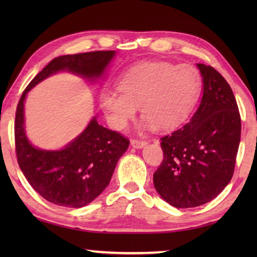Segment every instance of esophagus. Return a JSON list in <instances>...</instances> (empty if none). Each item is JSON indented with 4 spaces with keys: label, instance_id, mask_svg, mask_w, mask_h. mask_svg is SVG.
Wrapping results in <instances>:
<instances>
[{
    "label": "esophagus",
    "instance_id": "esophagus-1",
    "mask_svg": "<svg viewBox=\"0 0 257 257\" xmlns=\"http://www.w3.org/2000/svg\"><path fill=\"white\" fill-rule=\"evenodd\" d=\"M130 143H132V145L135 147V149H142V147H144L147 144L146 141H142V139H136V138L132 139V142Z\"/></svg>",
    "mask_w": 257,
    "mask_h": 257
}]
</instances>
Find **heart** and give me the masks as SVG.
Wrapping results in <instances>:
<instances>
[{
    "instance_id": "b5f03b06",
    "label": "heart",
    "mask_w": 257,
    "mask_h": 257,
    "mask_svg": "<svg viewBox=\"0 0 257 257\" xmlns=\"http://www.w3.org/2000/svg\"><path fill=\"white\" fill-rule=\"evenodd\" d=\"M202 76L189 64L143 62L118 81L119 92L105 90L99 102L112 128L121 130L141 107L147 127L170 130L187 119L202 90Z\"/></svg>"
}]
</instances>
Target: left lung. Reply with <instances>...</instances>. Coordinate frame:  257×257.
I'll return each instance as SVG.
<instances>
[{"label": "left lung", "mask_w": 257, "mask_h": 257, "mask_svg": "<svg viewBox=\"0 0 257 257\" xmlns=\"http://www.w3.org/2000/svg\"><path fill=\"white\" fill-rule=\"evenodd\" d=\"M203 97L184 127L161 138L163 161L154 187L178 208L203 205L215 198L233 176L241 120L231 87L211 66L198 63Z\"/></svg>", "instance_id": "obj_1"}]
</instances>
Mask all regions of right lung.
<instances>
[{"mask_svg":"<svg viewBox=\"0 0 257 257\" xmlns=\"http://www.w3.org/2000/svg\"><path fill=\"white\" fill-rule=\"evenodd\" d=\"M114 54V51H94L55 58L29 82L19 99L15 120L18 164L30 186L55 205L77 208L94 201L110 182L116 163L128 149L129 139L104 128L94 118L66 149H36L25 134L26 95L38 82L61 70L87 78L98 77Z\"/></svg>","mask_w":257,"mask_h":257,"instance_id":"1","label":"right lung"}]
</instances>
